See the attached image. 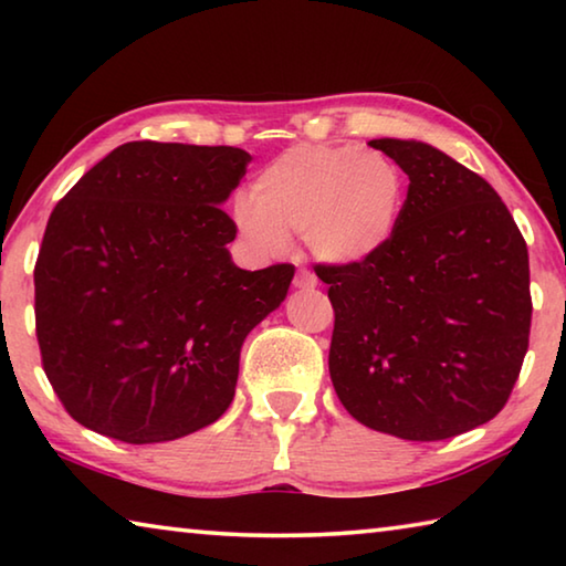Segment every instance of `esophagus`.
I'll return each instance as SVG.
<instances>
[{"mask_svg": "<svg viewBox=\"0 0 566 566\" xmlns=\"http://www.w3.org/2000/svg\"><path fill=\"white\" fill-rule=\"evenodd\" d=\"M294 286L296 290H314V286H317V276L306 270H300L294 274Z\"/></svg>", "mask_w": 566, "mask_h": 566, "instance_id": "esophagus-1", "label": "esophagus"}]
</instances>
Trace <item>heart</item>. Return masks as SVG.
<instances>
[{
  "mask_svg": "<svg viewBox=\"0 0 566 566\" xmlns=\"http://www.w3.org/2000/svg\"><path fill=\"white\" fill-rule=\"evenodd\" d=\"M405 175L379 149L294 145L260 169L252 197H237L232 219L254 254L280 260L292 234L332 266L375 260L395 237L405 209Z\"/></svg>",
  "mask_w": 566,
  "mask_h": 566,
  "instance_id": "heart-1",
  "label": "heart"
}]
</instances>
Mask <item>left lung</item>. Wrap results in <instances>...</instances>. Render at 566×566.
Here are the masks:
<instances>
[{
  "label": "left lung",
  "mask_w": 566,
  "mask_h": 566,
  "mask_svg": "<svg viewBox=\"0 0 566 566\" xmlns=\"http://www.w3.org/2000/svg\"><path fill=\"white\" fill-rule=\"evenodd\" d=\"M409 177L375 260L319 266L329 284L334 391L364 427L409 442L469 432L502 411L530 347V254L472 169L417 139H371Z\"/></svg>",
  "instance_id": "8db88e82"
}]
</instances>
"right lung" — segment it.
<instances>
[{"label": "right lung", "mask_w": 566, "mask_h": 566, "mask_svg": "<svg viewBox=\"0 0 566 566\" xmlns=\"http://www.w3.org/2000/svg\"><path fill=\"white\" fill-rule=\"evenodd\" d=\"M252 155L127 142L66 191L34 266L42 364L72 419L127 444L212 424L234 399L247 334L294 266L247 272L222 205Z\"/></svg>", "instance_id": "1"}]
</instances>
